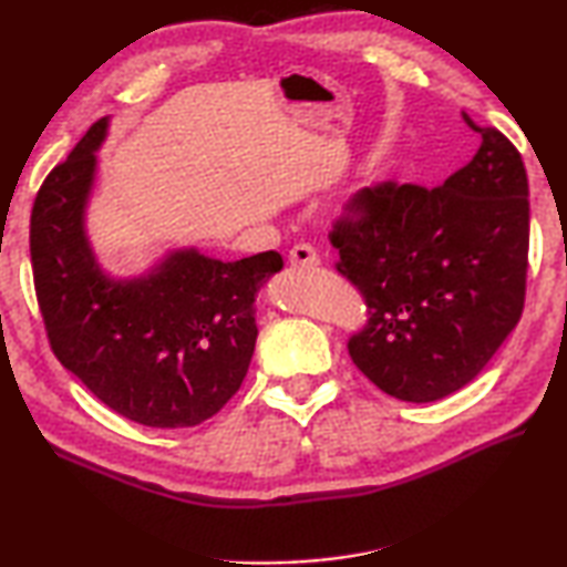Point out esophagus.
<instances>
[{
	"label": "esophagus",
	"instance_id": "1",
	"mask_svg": "<svg viewBox=\"0 0 567 567\" xmlns=\"http://www.w3.org/2000/svg\"><path fill=\"white\" fill-rule=\"evenodd\" d=\"M287 260H290L292 267H315V265H320V255H318V249H315L312 245L297 243L290 249V255H287Z\"/></svg>",
	"mask_w": 567,
	"mask_h": 567
}]
</instances>
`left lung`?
Masks as SVG:
<instances>
[{"mask_svg":"<svg viewBox=\"0 0 567 567\" xmlns=\"http://www.w3.org/2000/svg\"><path fill=\"white\" fill-rule=\"evenodd\" d=\"M440 187L380 182L334 219L338 272L364 297L348 340L358 370L388 395L433 402L465 388L520 322L530 205L520 152L495 127Z\"/></svg>","mask_w":567,"mask_h":567,"instance_id":"1","label":"left lung"}]
</instances>
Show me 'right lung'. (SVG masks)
I'll list each match as a JSON object with an SVG mask.
<instances>
[{
  "label": "right lung",
  "instance_id": "obj_1",
  "mask_svg": "<svg viewBox=\"0 0 567 567\" xmlns=\"http://www.w3.org/2000/svg\"><path fill=\"white\" fill-rule=\"evenodd\" d=\"M107 120L94 122L37 192L32 275L52 352L117 415L147 427H195L217 415L255 352V297L282 270L270 249L237 262L169 252L150 275L112 280L84 235Z\"/></svg>",
  "mask_w": 567,
  "mask_h": 567
}]
</instances>
